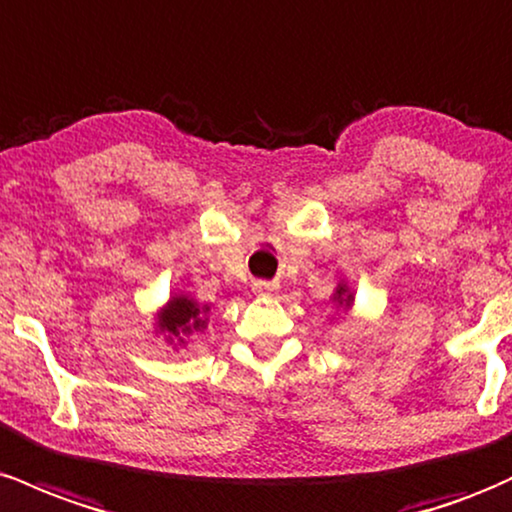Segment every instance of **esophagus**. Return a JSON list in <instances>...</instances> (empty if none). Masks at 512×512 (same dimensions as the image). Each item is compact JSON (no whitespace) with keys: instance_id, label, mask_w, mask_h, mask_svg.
I'll use <instances>...</instances> for the list:
<instances>
[{"instance_id":"1","label":"esophagus","mask_w":512,"mask_h":512,"mask_svg":"<svg viewBox=\"0 0 512 512\" xmlns=\"http://www.w3.org/2000/svg\"><path fill=\"white\" fill-rule=\"evenodd\" d=\"M254 292L256 295H273L275 290H278V285L275 283H268V280H254Z\"/></svg>"}]
</instances>
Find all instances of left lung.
I'll list each match as a JSON object with an SVG mask.
<instances>
[{"mask_svg": "<svg viewBox=\"0 0 512 512\" xmlns=\"http://www.w3.org/2000/svg\"><path fill=\"white\" fill-rule=\"evenodd\" d=\"M355 302V292L350 290V285L346 283V280H341L336 287H333V295H331V304L338 309H343V312H348L350 307H353Z\"/></svg>", "mask_w": 512, "mask_h": 512, "instance_id": "8db88e82", "label": "left lung"}]
</instances>
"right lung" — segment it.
<instances>
[{
    "instance_id": "add662e5",
    "label": "right lung",
    "mask_w": 512,
    "mask_h": 512,
    "mask_svg": "<svg viewBox=\"0 0 512 512\" xmlns=\"http://www.w3.org/2000/svg\"><path fill=\"white\" fill-rule=\"evenodd\" d=\"M210 324V304H200L188 292H174L154 314V336H162L174 350L188 348L191 336Z\"/></svg>"
}]
</instances>
